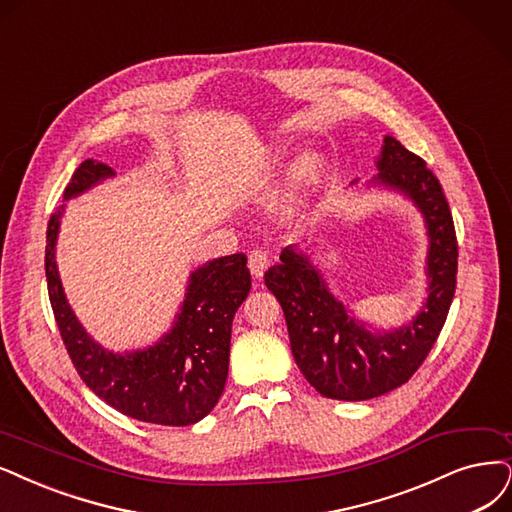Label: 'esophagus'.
<instances>
[{
    "label": "esophagus",
    "instance_id": "esophagus-1",
    "mask_svg": "<svg viewBox=\"0 0 512 512\" xmlns=\"http://www.w3.org/2000/svg\"><path fill=\"white\" fill-rule=\"evenodd\" d=\"M268 268H270V253L268 251L257 249L249 255V270L255 278H261L263 272H266Z\"/></svg>",
    "mask_w": 512,
    "mask_h": 512
}]
</instances>
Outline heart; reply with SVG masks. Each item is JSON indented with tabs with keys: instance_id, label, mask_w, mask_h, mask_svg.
Returning <instances> with one entry per match:
<instances>
[{
	"instance_id": "1",
	"label": "heart",
	"mask_w": 512,
	"mask_h": 512,
	"mask_svg": "<svg viewBox=\"0 0 512 512\" xmlns=\"http://www.w3.org/2000/svg\"><path fill=\"white\" fill-rule=\"evenodd\" d=\"M325 175V162L318 154H304L293 166V185L297 194H306L314 189Z\"/></svg>"
}]
</instances>
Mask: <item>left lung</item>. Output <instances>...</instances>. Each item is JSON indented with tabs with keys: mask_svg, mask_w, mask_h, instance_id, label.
<instances>
[{
	"mask_svg": "<svg viewBox=\"0 0 512 512\" xmlns=\"http://www.w3.org/2000/svg\"><path fill=\"white\" fill-rule=\"evenodd\" d=\"M375 181L401 189L422 211L430 236L428 299L403 329L371 333L348 314L323 276L293 246L266 272L287 318L299 371L327 399L367 401L411 380L445 325L458 274V238L439 179L394 137L384 139Z\"/></svg>",
	"mask_w": 512,
	"mask_h": 512,
	"instance_id": "left-lung-1",
	"label": "left lung"
}]
</instances>
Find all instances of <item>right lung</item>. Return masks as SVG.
Returning <instances> with one entry per match:
<instances>
[{"label": "right lung", "mask_w": 512, "mask_h": 512, "mask_svg": "<svg viewBox=\"0 0 512 512\" xmlns=\"http://www.w3.org/2000/svg\"><path fill=\"white\" fill-rule=\"evenodd\" d=\"M113 175L97 160H86L65 187V200ZM63 206L48 221L46 280L52 312L75 371L101 399L132 420L189 426L213 411L225 388L230 337L236 310L251 291L246 255L236 253L204 263L189 278L181 314L162 342L147 350L113 354L94 344L73 316L54 261Z\"/></svg>", "instance_id": "1"}]
</instances>
